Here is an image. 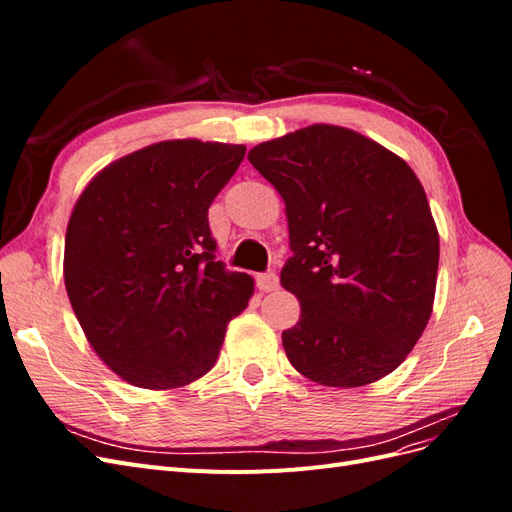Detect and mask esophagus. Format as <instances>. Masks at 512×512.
Wrapping results in <instances>:
<instances>
[{
	"label": "esophagus",
	"mask_w": 512,
	"mask_h": 512,
	"mask_svg": "<svg viewBox=\"0 0 512 512\" xmlns=\"http://www.w3.org/2000/svg\"><path fill=\"white\" fill-rule=\"evenodd\" d=\"M256 286L262 290V292H273L280 288V277H277L273 271L269 273H260L256 277Z\"/></svg>",
	"instance_id": "obj_1"
}]
</instances>
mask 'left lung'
I'll return each mask as SVG.
<instances>
[{"label": "left lung", "instance_id": "obj_1", "mask_svg": "<svg viewBox=\"0 0 512 512\" xmlns=\"http://www.w3.org/2000/svg\"><path fill=\"white\" fill-rule=\"evenodd\" d=\"M247 160L286 203L282 286L301 303L282 333L292 367L342 389L391 374L423 335L438 280L440 237L414 170L327 123L260 143Z\"/></svg>", "mask_w": 512, "mask_h": 512}]
</instances>
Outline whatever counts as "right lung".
Returning <instances> with one entry per match:
<instances>
[{
	"label": "right lung",
	"instance_id": "1",
	"mask_svg": "<svg viewBox=\"0 0 512 512\" xmlns=\"http://www.w3.org/2000/svg\"><path fill=\"white\" fill-rule=\"evenodd\" d=\"M243 145L162 141L108 164L76 200L64 282L87 342L119 378L168 391L205 376L254 294L215 260L213 198Z\"/></svg>",
	"mask_w": 512,
	"mask_h": 512
}]
</instances>
